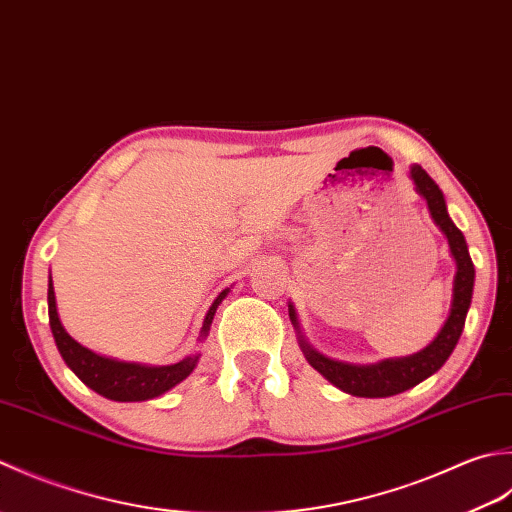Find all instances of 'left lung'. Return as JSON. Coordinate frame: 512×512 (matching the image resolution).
I'll use <instances>...</instances> for the list:
<instances>
[{
	"label": "left lung",
	"mask_w": 512,
	"mask_h": 512,
	"mask_svg": "<svg viewBox=\"0 0 512 512\" xmlns=\"http://www.w3.org/2000/svg\"><path fill=\"white\" fill-rule=\"evenodd\" d=\"M411 179L415 183L417 194L424 196L426 205H429L431 218L435 225L442 229L448 238V247L455 258V280H453V300H451V314H448L444 327L433 338L429 347L413 353L406 358H389L375 364H347L331 360L322 356L316 349H311L307 340L300 336V325L294 305H289V318L291 325L296 327L300 336V349L305 353L307 362L318 373L336 384L344 393L358 395V398H389V395H398L406 389L415 387L422 380L429 378L435 371L442 369V364L451 356L457 340H460L464 331V322L468 307H471L473 298V285H475V267L471 254H468L466 238L455 227L451 216L446 212L444 194L429 174L422 170V165H411Z\"/></svg>",
	"instance_id": "1"
}]
</instances>
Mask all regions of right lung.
<instances>
[{"label":"right lung","mask_w":512,"mask_h":512,"mask_svg":"<svg viewBox=\"0 0 512 512\" xmlns=\"http://www.w3.org/2000/svg\"><path fill=\"white\" fill-rule=\"evenodd\" d=\"M227 291H221L218 298L212 302L210 311L205 314L201 338L207 336L210 325L214 320V314L218 305H221ZM48 318H50V329L52 336H55V344L61 353V358L66 360L68 367L75 371L77 378L88 384L92 391L108 400L117 402H141V400H152L159 398L165 391H170L176 384L183 382L187 375H190L198 362L196 356H187L181 362L168 364V367H148V364H137V362H119L106 356H99V353L81 347L77 340H72L64 325H61L59 314H57V300H55V287H52V278L48 280Z\"/></svg>","instance_id":"1"}]
</instances>
